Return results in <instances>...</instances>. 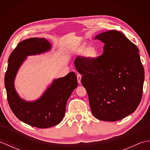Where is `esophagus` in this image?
Returning <instances> with one entry per match:
<instances>
[{
	"label": "esophagus",
	"mask_w": 150,
	"mask_h": 150,
	"mask_svg": "<svg viewBox=\"0 0 150 150\" xmlns=\"http://www.w3.org/2000/svg\"><path fill=\"white\" fill-rule=\"evenodd\" d=\"M77 81H78V83L79 84H81V75L80 74H78L77 75Z\"/></svg>",
	"instance_id": "obj_1"
}]
</instances>
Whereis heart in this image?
I'll use <instances>...</instances> for the list:
<instances>
[{
	"label": "heart",
	"mask_w": 150,
	"mask_h": 150,
	"mask_svg": "<svg viewBox=\"0 0 150 150\" xmlns=\"http://www.w3.org/2000/svg\"><path fill=\"white\" fill-rule=\"evenodd\" d=\"M84 52V48L81 49V50H80L81 53H83ZM86 55L90 57H94L97 55V52H96V50H95L94 47H89L88 48H87V50H86Z\"/></svg>",
	"instance_id": "b5f03b06"
}]
</instances>
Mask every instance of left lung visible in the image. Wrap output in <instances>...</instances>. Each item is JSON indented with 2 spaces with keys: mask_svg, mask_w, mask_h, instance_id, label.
Wrapping results in <instances>:
<instances>
[{
  "mask_svg": "<svg viewBox=\"0 0 150 150\" xmlns=\"http://www.w3.org/2000/svg\"><path fill=\"white\" fill-rule=\"evenodd\" d=\"M104 43L97 58L78 57L75 66L82 75L91 112L97 119L119 120L134 112L142 99L144 69L139 50L123 33L108 31L95 37Z\"/></svg>",
  "mask_w": 150,
  "mask_h": 150,
  "instance_id": "left-lung-1",
  "label": "left lung"
}]
</instances>
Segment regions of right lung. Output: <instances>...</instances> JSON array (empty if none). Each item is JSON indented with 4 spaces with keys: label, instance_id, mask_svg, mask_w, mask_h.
I'll list each match as a JSON object with an SVG mask.
<instances>
[{
    "label": "right lung",
    "instance_id": "obj_1",
    "mask_svg": "<svg viewBox=\"0 0 150 150\" xmlns=\"http://www.w3.org/2000/svg\"><path fill=\"white\" fill-rule=\"evenodd\" d=\"M52 44L45 38H30L19 42L8 59L4 84L8 101L13 113L19 120L39 128H47L61 122L70 95L77 87V79L72 71L53 80L39 99H22L15 90L14 81L18 70L28 56L47 52Z\"/></svg>",
    "mask_w": 150,
    "mask_h": 150
}]
</instances>
